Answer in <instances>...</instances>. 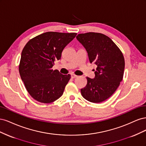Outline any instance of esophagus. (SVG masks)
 Returning <instances> with one entry per match:
<instances>
[{
	"mask_svg": "<svg viewBox=\"0 0 146 146\" xmlns=\"http://www.w3.org/2000/svg\"><path fill=\"white\" fill-rule=\"evenodd\" d=\"M77 76H76V75H74V74L71 75V78H77Z\"/></svg>",
	"mask_w": 146,
	"mask_h": 146,
	"instance_id": "1",
	"label": "esophagus"
}]
</instances>
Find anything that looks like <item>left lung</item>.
<instances>
[{"label": "left lung", "mask_w": 146, "mask_h": 146, "mask_svg": "<svg viewBox=\"0 0 146 146\" xmlns=\"http://www.w3.org/2000/svg\"><path fill=\"white\" fill-rule=\"evenodd\" d=\"M76 38L85 48L90 63L97 66L94 78L86 77L87 85L81 89V94L91 102H102L113 95L122 80L125 68L123 54L104 34L82 33Z\"/></svg>", "instance_id": "8db88e82"}]
</instances>
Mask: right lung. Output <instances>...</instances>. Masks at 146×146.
I'll return each instance as SVG.
<instances>
[{
    "label": "right lung",
    "instance_id": "right-lung-1",
    "mask_svg": "<svg viewBox=\"0 0 146 146\" xmlns=\"http://www.w3.org/2000/svg\"><path fill=\"white\" fill-rule=\"evenodd\" d=\"M76 35V33L48 32L26 44L21 53L19 71L25 88L34 99L49 104L63 95L70 75L61 74L52 68Z\"/></svg>",
    "mask_w": 146,
    "mask_h": 146
}]
</instances>
